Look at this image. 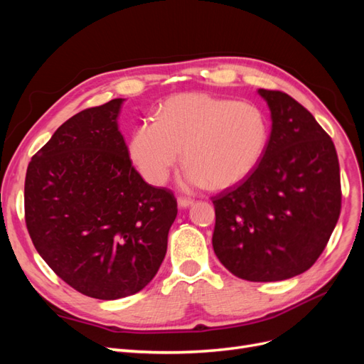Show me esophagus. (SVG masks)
I'll list each match as a JSON object with an SVG mask.
<instances>
[{
	"label": "esophagus",
	"instance_id": "34e87169",
	"mask_svg": "<svg viewBox=\"0 0 364 364\" xmlns=\"http://www.w3.org/2000/svg\"><path fill=\"white\" fill-rule=\"evenodd\" d=\"M194 203V200L193 199H188V197H179L178 199V205L181 206V208H188V206H191Z\"/></svg>",
	"mask_w": 364,
	"mask_h": 364
}]
</instances>
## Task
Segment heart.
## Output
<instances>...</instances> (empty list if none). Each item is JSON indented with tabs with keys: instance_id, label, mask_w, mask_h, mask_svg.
<instances>
[{
	"instance_id": "obj_1",
	"label": "heart",
	"mask_w": 364,
	"mask_h": 364,
	"mask_svg": "<svg viewBox=\"0 0 364 364\" xmlns=\"http://www.w3.org/2000/svg\"><path fill=\"white\" fill-rule=\"evenodd\" d=\"M269 136V118L258 105L193 92L165 102L156 123L139 124L129 155L146 181L162 185L183 150L185 182L223 190L258 167Z\"/></svg>"
}]
</instances>
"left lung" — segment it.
I'll use <instances>...</instances> for the list:
<instances>
[{
    "mask_svg": "<svg viewBox=\"0 0 364 364\" xmlns=\"http://www.w3.org/2000/svg\"><path fill=\"white\" fill-rule=\"evenodd\" d=\"M272 134L258 167L211 197L213 247L237 278L282 281L310 269L328 245L341 209L334 142L306 109L282 91L258 90Z\"/></svg>",
    "mask_w": 364,
    "mask_h": 364,
    "instance_id": "1",
    "label": "left lung"
}]
</instances>
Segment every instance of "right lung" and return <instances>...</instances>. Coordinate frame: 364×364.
I'll return each mask as SVG.
<instances>
[{"instance_id":"right-lung-1","label":"right lung","mask_w":364,"mask_h":364,"mask_svg":"<svg viewBox=\"0 0 364 364\" xmlns=\"http://www.w3.org/2000/svg\"><path fill=\"white\" fill-rule=\"evenodd\" d=\"M123 98L85 109L31 158L26 225L39 255L79 293L114 301L155 278L178 202L132 165L117 117Z\"/></svg>"}]
</instances>
